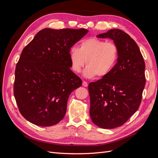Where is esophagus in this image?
Returning <instances> with one entry per match:
<instances>
[{
    "instance_id": "esophagus-1",
    "label": "esophagus",
    "mask_w": 158,
    "mask_h": 158,
    "mask_svg": "<svg viewBox=\"0 0 158 158\" xmlns=\"http://www.w3.org/2000/svg\"><path fill=\"white\" fill-rule=\"evenodd\" d=\"M82 85L84 87H87L88 85V84L87 83V82H85V81H83L82 82Z\"/></svg>"
}]
</instances>
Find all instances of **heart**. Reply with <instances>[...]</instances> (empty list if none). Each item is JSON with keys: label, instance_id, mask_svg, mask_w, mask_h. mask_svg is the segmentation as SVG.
<instances>
[{"label": "heart", "instance_id": "obj_1", "mask_svg": "<svg viewBox=\"0 0 158 158\" xmlns=\"http://www.w3.org/2000/svg\"><path fill=\"white\" fill-rule=\"evenodd\" d=\"M69 56L72 70L74 73H79L86 63L87 66L84 71L85 77L97 76L98 78H103L111 73L117 64L119 50L113 42L89 37L80 42L79 48L72 47Z\"/></svg>", "mask_w": 158, "mask_h": 158}]
</instances>
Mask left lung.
Instances as JSON below:
<instances>
[{"instance_id": "left-lung-1", "label": "left lung", "mask_w": 158, "mask_h": 158, "mask_svg": "<svg viewBox=\"0 0 158 158\" xmlns=\"http://www.w3.org/2000/svg\"><path fill=\"white\" fill-rule=\"evenodd\" d=\"M98 37L113 40L119 56L111 73L88 85L89 115L99 127L114 128L125 123L139 108L146 84L145 63L139 47L125 31L113 29Z\"/></svg>"}]
</instances>
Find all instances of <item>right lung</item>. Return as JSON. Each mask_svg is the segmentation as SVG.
Segmentation results:
<instances>
[{
    "mask_svg": "<svg viewBox=\"0 0 158 158\" xmlns=\"http://www.w3.org/2000/svg\"><path fill=\"white\" fill-rule=\"evenodd\" d=\"M88 32L45 28L23 48L16 66L14 95L26 120L50 127L64 118L70 94L82 85L70 69L69 51Z\"/></svg>",
    "mask_w": 158,
    "mask_h": 158,
    "instance_id": "right-lung-1",
    "label": "right lung"
}]
</instances>
